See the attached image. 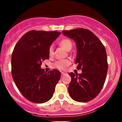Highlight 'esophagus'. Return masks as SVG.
<instances>
[{
    "instance_id": "esophagus-1",
    "label": "esophagus",
    "mask_w": 122,
    "mask_h": 122,
    "mask_svg": "<svg viewBox=\"0 0 122 122\" xmlns=\"http://www.w3.org/2000/svg\"><path fill=\"white\" fill-rule=\"evenodd\" d=\"M61 76H62V77H63V76L66 74V73H65V72H61Z\"/></svg>"
}]
</instances>
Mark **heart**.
Wrapping results in <instances>:
<instances>
[{
	"label": "heart",
	"instance_id": "heart-1",
	"mask_svg": "<svg viewBox=\"0 0 122 122\" xmlns=\"http://www.w3.org/2000/svg\"><path fill=\"white\" fill-rule=\"evenodd\" d=\"M59 44L61 47L63 48L65 50L69 51L71 50L72 47V43L70 39H63L59 42ZM54 52V48L53 46L51 45L49 47L48 49V54L50 56H52L53 55ZM71 64V61L69 60H60V61H57L55 62H54L53 64V67L55 68L58 69L61 71H64L67 68L69 65Z\"/></svg>",
	"mask_w": 122,
	"mask_h": 122
}]
</instances>
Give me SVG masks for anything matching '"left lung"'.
I'll return each mask as SVG.
<instances>
[{
  "label": "left lung",
  "mask_w": 122,
  "mask_h": 122,
  "mask_svg": "<svg viewBox=\"0 0 122 122\" xmlns=\"http://www.w3.org/2000/svg\"><path fill=\"white\" fill-rule=\"evenodd\" d=\"M64 35L73 39L77 46L76 64L81 74H69L71 81L68 93L74 100L87 102L102 90L108 70L106 49L100 40L90 30L77 28L63 30Z\"/></svg>",
  "instance_id": "left-lung-1"
}]
</instances>
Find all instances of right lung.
Here are the masks:
<instances>
[{
	"label": "right lung",
	"instance_id": "obj_1",
	"mask_svg": "<svg viewBox=\"0 0 122 122\" xmlns=\"http://www.w3.org/2000/svg\"><path fill=\"white\" fill-rule=\"evenodd\" d=\"M61 34L57 31L32 30L22 36L13 49L12 75L17 88L30 102L43 103L53 96L61 77L56 70L45 72L42 62L49 59L48 49Z\"/></svg>",
	"mask_w": 122,
	"mask_h": 122
}]
</instances>
